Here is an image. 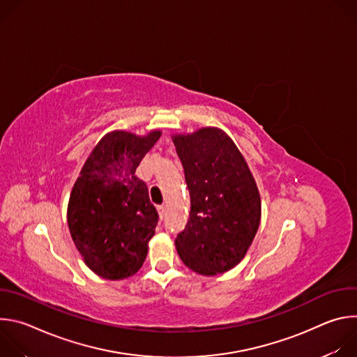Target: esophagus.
Listing matches in <instances>:
<instances>
[{"instance_id":"esophagus-1","label":"esophagus","mask_w":357,"mask_h":357,"mask_svg":"<svg viewBox=\"0 0 357 357\" xmlns=\"http://www.w3.org/2000/svg\"><path fill=\"white\" fill-rule=\"evenodd\" d=\"M158 213H160V218L164 219L167 216V208L165 206H160L158 208Z\"/></svg>"}]
</instances>
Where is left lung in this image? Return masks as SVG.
I'll use <instances>...</instances> for the list:
<instances>
[{
    "mask_svg": "<svg viewBox=\"0 0 357 357\" xmlns=\"http://www.w3.org/2000/svg\"><path fill=\"white\" fill-rule=\"evenodd\" d=\"M190 195V213L175 245L183 264L202 275L236 267L256 236L261 200L247 162L219 128L174 135Z\"/></svg>",
    "mask_w": 357,
    "mask_h": 357,
    "instance_id": "left-lung-1",
    "label": "left lung"
}]
</instances>
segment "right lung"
<instances>
[{
  "instance_id": "obj_1",
  "label": "right lung",
  "mask_w": 357,
  "mask_h": 357,
  "mask_svg": "<svg viewBox=\"0 0 357 357\" xmlns=\"http://www.w3.org/2000/svg\"><path fill=\"white\" fill-rule=\"evenodd\" d=\"M161 131H112L98 141L73 185L68 225L86 266L106 280L134 275L145 261L158 213L135 176Z\"/></svg>"
}]
</instances>
